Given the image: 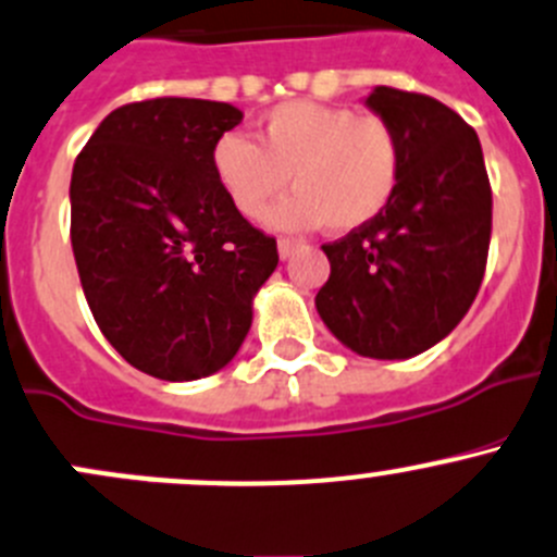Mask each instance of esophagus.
Returning a JSON list of instances; mask_svg holds the SVG:
<instances>
[{"label":"esophagus","instance_id":"obj_1","mask_svg":"<svg viewBox=\"0 0 557 557\" xmlns=\"http://www.w3.org/2000/svg\"><path fill=\"white\" fill-rule=\"evenodd\" d=\"M296 250H299V242H294V239H280L277 242V252H280V258H283V261H288V258L294 256Z\"/></svg>","mask_w":557,"mask_h":557}]
</instances>
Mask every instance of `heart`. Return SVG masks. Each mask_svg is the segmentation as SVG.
Instances as JSON below:
<instances>
[{
    "label": "heart",
    "instance_id": "1",
    "mask_svg": "<svg viewBox=\"0 0 557 557\" xmlns=\"http://www.w3.org/2000/svg\"><path fill=\"white\" fill-rule=\"evenodd\" d=\"M212 176L242 218H258L290 182L294 193L269 209L274 231L337 234L364 228L394 198L403 174V144L386 119L354 108L294 100L258 122V144L223 133L209 154Z\"/></svg>",
    "mask_w": 557,
    "mask_h": 557
}]
</instances>
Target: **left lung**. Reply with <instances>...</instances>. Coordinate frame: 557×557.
<instances>
[{
  "mask_svg": "<svg viewBox=\"0 0 557 557\" xmlns=\"http://www.w3.org/2000/svg\"><path fill=\"white\" fill-rule=\"evenodd\" d=\"M403 144L388 207L364 228L323 245L329 274L315 310L359 356L410 359L451 334L487 267L493 193L479 135L460 113L416 91L364 97Z\"/></svg>",
  "mask_w": 557,
  "mask_h": 557,
  "instance_id": "obj_1",
  "label": "left lung"
}]
</instances>
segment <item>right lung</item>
<instances>
[{"mask_svg":"<svg viewBox=\"0 0 557 557\" xmlns=\"http://www.w3.org/2000/svg\"><path fill=\"white\" fill-rule=\"evenodd\" d=\"M245 113L231 102L158 97L116 108L70 180V239L108 343L160 381L223 370L277 269V242L234 212L209 154Z\"/></svg>","mask_w":557,"mask_h":557,"instance_id":"obj_1","label":"right lung"}]
</instances>
